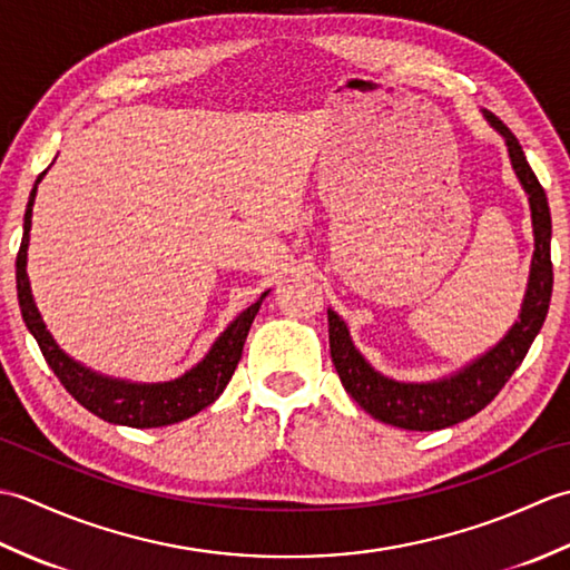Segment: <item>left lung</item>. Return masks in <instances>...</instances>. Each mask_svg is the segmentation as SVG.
Listing matches in <instances>:
<instances>
[{"label":"left lung","mask_w":570,"mask_h":570,"mask_svg":"<svg viewBox=\"0 0 570 570\" xmlns=\"http://www.w3.org/2000/svg\"><path fill=\"white\" fill-rule=\"evenodd\" d=\"M485 122L504 139L514 174L522 184L529 210L531 227H534V257H531L527 294L522 301L519 318L512 328L494 343L488 353L470 360L445 377L431 382H402L392 380L374 370L365 355L355 347L350 337L347 323L328 308V337L331 357L341 377L345 392L355 402L382 423H390L406 431H439L455 426V423L475 416L485 409L504 382L512 377L514 370L522 365L531 343L539 335L549 313L551 288H553V266H551V213L549 200L539 178L531 171L522 144L502 125V119L482 110Z\"/></svg>","instance_id":"obj_1"}]
</instances>
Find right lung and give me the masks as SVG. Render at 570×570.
I'll return each mask as SVG.
<instances>
[{"label": "right lung", "mask_w": 570, "mask_h": 570, "mask_svg": "<svg viewBox=\"0 0 570 570\" xmlns=\"http://www.w3.org/2000/svg\"><path fill=\"white\" fill-rule=\"evenodd\" d=\"M46 171L36 178L27 213H23V237L17 254V296H19L21 318L27 323L29 333L36 337V343H39L48 367L53 370L60 384L66 386L70 396L76 399L80 406L92 411L95 416H100L107 423H117V426L159 429V426H171V423L196 416L198 411L210 406L215 399L225 392L227 382L233 380L235 367L242 357V347H245V341H247L249 325L254 316L259 313L264 296L269 292H264L247 311H242L213 343L208 355H205L196 367H190L176 380L131 382V380L107 377V374L85 367L82 362L72 360L66 350L53 341V335L48 333L41 313L36 308L31 282L27 274L36 188H39Z\"/></svg>", "instance_id": "right-lung-1"}]
</instances>
